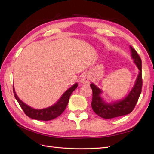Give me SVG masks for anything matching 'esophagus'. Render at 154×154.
<instances>
[{
	"instance_id": "34e87169",
	"label": "esophagus",
	"mask_w": 154,
	"mask_h": 154,
	"mask_svg": "<svg viewBox=\"0 0 154 154\" xmlns=\"http://www.w3.org/2000/svg\"><path fill=\"white\" fill-rule=\"evenodd\" d=\"M91 81V77L87 73H83L80 78V82L82 84H89Z\"/></svg>"
}]
</instances>
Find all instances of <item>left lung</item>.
Wrapping results in <instances>:
<instances>
[{"label":"left lung","instance_id":"obj_1","mask_svg":"<svg viewBox=\"0 0 154 154\" xmlns=\"http://www.w3.org/2000/svg\"><path fill=\"white\" fill-rule=\"evenodd\" d=\"M130 48L134 62L139 69V74L137 77L134 86L124 99L112 103H107L100 97L102 91L93 83L90 85L93 91V99L91 103L92 109L98 116L103 119H112L130 114L134 109L141 94L142 88V60L134 49L132 46H130Z\"/></svg>","mask_w":154,"mask_h":154}]
</instances>
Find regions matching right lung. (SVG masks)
<instances>
[{"label":"right lung","instance_id":"1","mask_svg":"<svg viewBox=\"0 0 154 154\" xmlns=\"http://www.w3.org/2000/svg\"><path fill=\"white\" fill-rule=\"evenodd\" d=\"M77 86V83L74 84L73 86L65 91L60 98V99L56 103L50 107L43 109H34L30 106L27 105L26 104L23 103L20 99H19L17 94H16L14 86H13V92H14V97L17 100L20 106H21L23 111L28 117L38 120L47 121L54 119L62 114L67 105L71 94L75 90Z\"/></svg>","mask_w":154,"mask_h":154}]
</instances>
